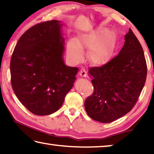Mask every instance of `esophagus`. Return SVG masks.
Instances as JSON below:
<instances>
[{
	"instance_id": "34e87169",
	"label": "esophagus",
	"mask_w": 154,
	"mask_h": 154,
	"mask_svg": "<svg viewBox=\"0 0 154 154\" xmlns=\"http://www.w3.org/2000/svg\"><path fill=\"white\" fill-rule=\"evenodd\" d=\"M80 75H81L82 77H84V78H85L87 76V72H86V70H85V69H82L81 70H80Z\"/></svg>"
}]
</instances>
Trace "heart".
<instances>
[{
	"label": "heart",
	"mask_w": 154,
	"mask_h": 154,
	"mask_svg": "<svg viewBox=\"0 0 154 154\" xmlns=\"http://www.w3.org/2000/svg\"><path fill=\"white\" fill-rule=\"evenodd\" d=\"M115 36L105 27L82 34L79 38L70 39L67 42V53L71 61L79 63L83 59V50L89 49L88 58L95 65H103L112 57L115 45Z\"/></svg>",
	"instance_id": "b5f03b06"
}]
</instances>
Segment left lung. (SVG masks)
I'll return each mask as SVG.
<instances>
[{
  "label": "left lung",
  "mask_w": 154,
  "mask_h": 154,
  "mask_svg": "<svg viewBox=\"0 0 154 154\" xmlns=\"http://www.w3.org/2000/svg\"><path fill=\"white\" fill-rule=\"evenodd\" d=\"M118 55L102 67H91L94 93L86 99L87 113L109 123L127 114L136 105L145 85L147 68L140 42L131 29Z\"/></svg>",
  "instance_id": "obj_1"
}]
</instances>
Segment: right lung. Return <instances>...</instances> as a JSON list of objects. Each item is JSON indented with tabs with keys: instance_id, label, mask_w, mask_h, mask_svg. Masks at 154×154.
I'll use <instances>...</instances> for the list:
<instances>
[{
	"instance_id": "1",
	"label": "right lung",
	"mask_w": 154,
	"mask_h": 154,
	"mask_svg": "<svg viewBox=\"0 0 154 154\" xmlns=\"http://www.w3.org/2000/svg\"><path fill=\"white\" fill-rule=\"evenodd\" d=\"M62 26L56 20L33 26L20 36L11 56L12 89L35 115H50L61 107L79 71L64 62Z\"/></svg>"
}]
</instances>
